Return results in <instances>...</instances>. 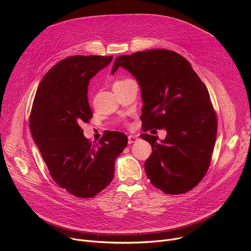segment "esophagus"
Returning a JSON list of instances; mask_svg holds the SVG:
<instances>
[{"instance_id":"obj_1","label":"esophagus","mask_w":251,"mask_h":251,"mask_svg":"<svg viewBox=\"0 0 251 251\" xmlns=\"http://www.w3.org/2000/svg\"><path fill=\"white\" fill-rule=\"evenodd\" d=\"M137 141H138V136L136 135L128 136V144H133V143H136Z\"/></svg>"}]
</instances>
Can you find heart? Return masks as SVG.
<instances>
[{"label":"heart","instance_id":"heart-1","mask_svg":"<svg viewBox=\"0 0 251 251\" xmlns=\"http://www.w3.org/2000/svg\"><path fill=\"white\" fill-rule=\"evenodd\" d=\"M126 80H128V79H125V80H117V81H115V82L113 83V85H115V84H119V83H122V82H124V81H126Z\"/></svg>","mask_w":251,"mask_h":251}]
</instances>
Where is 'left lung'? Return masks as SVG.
Segmentation results:
<instances>
[{"instance_id":"8db88e82","label":"left lung","mask_w":251,"mask_h":251,"mask_svg":"<svg viewBox=\"0 0 251 251\" xmlns=\"http://www.w3.org/2000/svg\"><path fill=\"white\" fill-rule=\"evenodd\" d=\"M124 67L142 90V128L167 131L165 140L148 133L152 146L145 162L151 184L169 195L194 189L205 176L217 139V114L206 86L191 63L168 50L138 51L116 58L112 74Z\"/></svg>"}]
</instances>
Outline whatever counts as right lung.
<instances>
[{
  "label": "right lung",
  "mask_w": 251,
  "mask_h": 251,
  "mask_svg": "<svg viewBox=\"0 0 251 251\" xmlns=\"http://www.w3.org/2000/svg\"><path fill=\"white\" fill-rule=\"evenodd\" d=\"M113 56L73 55L57 62L42 79L33 99L29 128L53 181L75 197L94 198L114 176L116 158L127 146L124 133L107 131L98 143L83 135L92 111L90 79Z\"/></svg>",
  "instance_id": "obj_1"
}]
</instances>
